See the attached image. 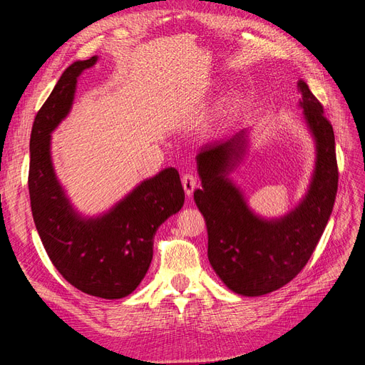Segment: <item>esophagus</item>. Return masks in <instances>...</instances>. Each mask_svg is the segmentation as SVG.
<instances>
[{
    "label": "esophagus",
    "instance_id": "1",
    "mask_svg": "<svg viewBox=\"0 0 365 365\" xmlns=\"http://www.w3.org/2000/svg\"><path fill=\"white\" fill-rule=\"evenodd\" d=\"M181 182H182V187H184V192L187 196H192L195 189H196V178L192 175V173H185L182 175L181 178Z\"/></svg>",
    "mask_w": 365,
    "mask_h": 365
}]
</instances>
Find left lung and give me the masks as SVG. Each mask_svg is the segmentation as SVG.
Segmentation results:
<instances>
[{
  "mask_svg": "<svg viewBox=\"0 0 365 365\" xmlns=\"http://www.w3.org/2000/svg\"><path fill=\"white\" fill-rule=\"evenodd\" d=\"M304 118L317 141L315 173L303 202L279 220L254 216L227 176L242 160L245 132L207 145L197 153L202 189L195 202L208 233V260L231 291L247 297L272 292L300 272L322 237L338 190L335 135L323 105L298 81Z\"/></svg>",
  "mask_w": 365,
  "mask_h": 365,
  "instance_id": "obj_1",
  "label": "left lung"
}]
</instances>
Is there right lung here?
I'll list each match as a JSON object with an SVG mask.
<instances>
[{"label": "right lung", "mask_w": 365, "mask_h": 365, "mask_svg": "<svg viewBox=\"0 0 365 365\" xmlns=\"http://www.w3.org/2000/svg\"><path fill=\"white\" fill-rule=\"evenodd\" d=\"M96 61L93 56L70 65L38 111L30 135L29 193L42 245L62 277L88 295L115 300L129 295L146 275L153 237L181 210L184 189L178 170L168 168L103 216L83 219L74 212L53 172L50 134L70 113L77 77Z\"/></svg>", "instance_id": "right-lung-1"}]
</instances>
